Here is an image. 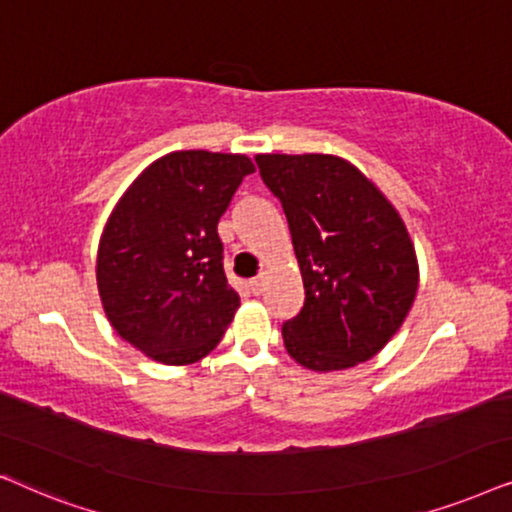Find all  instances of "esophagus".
Listing matches in <instances>:
<instances>
[{"mask_svg": "<svg viewBox=\"0 0 512 512\" xmlns=\"http://www.w3.org/2000/svg\"><path fill=\"white\" fill-rule=\"evenodd\" d=\"M264 283H267V276H264V274L255 276V278H252V281H250V290L255 292V295H260V292L264 290Z\"/></svg>", "mask_w": 512, "mask_h": 512, "instance_id": "34e87169", "label": "esophagus"}]
</instances>
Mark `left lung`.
<instances>
[{
    "label": "left lung",
    "instance_id": "left-lung-1",
    "mask_svg": "<svg viewBox=\"0 0 512 512\" xmlns=\"http://www.w3.org/2000/svg\"><path fill=\"white\" fill-rule=\"evenodd\" d=\"M302 269L304 306L283 323L285 349L316 372L365 363L388 344L419 285L414 245L384 194L330 154H260Z\"/></svg>",
    "mask_w": 512,
    "mask_h": 512
}]
</instances>
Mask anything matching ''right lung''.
<instances>
[{
    "mask_svg": "<svg viewBox=\"0 0 512 512\" xmlns=\"http://www.w3.org/2000/svg\"><path fill=\"white\" fill-rule=\"evenodd\" d=\"M255 166L203 149L154 161L109 215L98 290L119 337L166 365L201 360L238 309L217 222Z\"/></svg>",
    "mask_w": 512,
    "mask_h": 512,
    "instance_id": "obj_1",
    "label": "right lung"
}]
</instances>
